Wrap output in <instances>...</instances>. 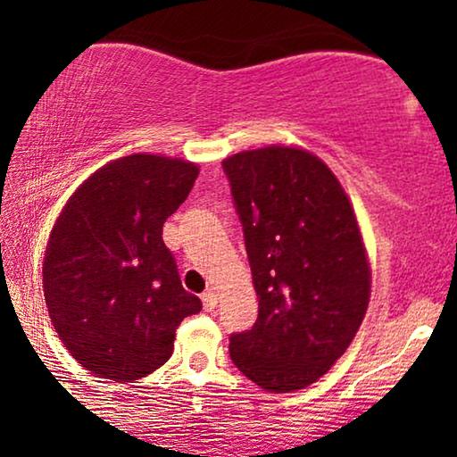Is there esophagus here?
I'll list each match as a JSON object with an SVG mask.
<instances>
[{
	"label": "esophagus",
	"instance_id": "esophagus-1",
	"mask_svg": "<svg viewBox=\"0 0 457 457\" xmlns=\"http://www.w3.org/2000/svg\"><path fill=\"white\" fill-rule=\"evenodd\" d=\"M202 302H204V310L212 312V310L216 308V303H218L216 293H214V291H205V293H202Z\"/></svg>",
	"mask_w": 457,
	"mask_h": 457
}]
</instances>
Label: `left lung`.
<instances>
[{
  "label": "left lung",
  "mask_w": 457,
  "mask_h": 457,
  "mask_svg": "<svg viewBox=\"0 0 457 457\" xmlns=\"http://www.w3.org/2000/svg\"><path fill=\"white\" fill-rule=\"evenodd\" d=\"M222 168L260 302L253 327L228 337L230 360L262 389H303L345 353L370 299L353 208L303 149H252Z\"/></svg>",
  "instance_id": "obj_1"
}]
</instances>
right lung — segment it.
Returning <instances> with one entry per match:
<instances>
[{
    "mask_svg": "<svg viewBox=\"0 0 457 457\" xmlns=\"http://www.w3.org/2000/svg\"><path fill=\"white\" fill-rule=\"evenodd\" d=\"M197 174L185 160L127 155L91 174L55 220L43 260L49 318L97 377L130 383L158 370L183 318L202 310L162 239Z\"/></svg>",
    "mask_w": 457,
    "mask_h": 457,
    "instance_id": "1",
    "label": "right lung"
}]
</instances>
